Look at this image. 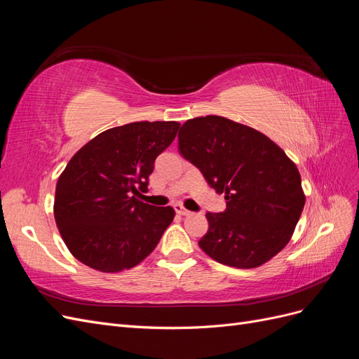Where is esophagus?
Returning a JSON list of instances; mask_svg holds the SVG:
<instances>
[{"instance_id":"34e87169","label":"esophagus","mask_w":359,"mask_h":359,"mask_svg":"<svg viewBox=\"0 0 359 359\" xmlns=\"http://www.w3.org/2000/svg\"><path fill=\"white\" fill-rule=\"evenodd\" d=\"M173 208H175L177 214H180V215H189L190 214V211L184 208L181 203H175V205H173Z\"/></svg>"}]
</instances>
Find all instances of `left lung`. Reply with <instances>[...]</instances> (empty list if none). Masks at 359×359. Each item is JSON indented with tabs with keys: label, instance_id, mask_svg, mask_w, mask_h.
Returning <instances> with one entry per match:
<instances>
[{
	"label": "left lung",
	"instance_id": "8db88e82",
	"mask_svg": "<svg viewBox=\"0 0 359 359\" xmlns=\"http://www.w3.org/2000/svg\"><path fill=\"white\" fill-rule=\"evenodd\" d=\"M178 149L210 187L224 193L226 210L206 212L210 227L199 240L206 255L223 265L256 268L286 247L306 196L283 149L257 130L217 115L184 123Z\"/></svg>",
	"mask_w": 359,
	"mask_h": 359
}]
</instances>
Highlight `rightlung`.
Here are the masks:
<instances>
[{
  "mask_svg": "<svg viewBox=\"0 0 359 359\" xmlns=\"http://www.w3.org/2000/svg\"><path fill=\"white\" fill-rule=\"evenodd\" d=\"M178 128L175 121L114 127L72 157L57 182L53 215L64 243L82 264L119 273L156 248L175 211L139 196Z\"/></svg>",
  "mask_w": 359,
  "mask_h": 359,
  "instance_id": "add662e5",
  "label": "right lung"
}]
</instances>
